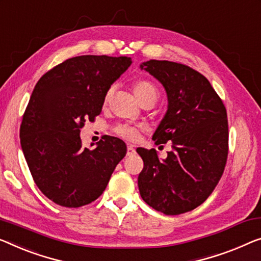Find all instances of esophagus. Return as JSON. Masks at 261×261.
Segmentation results:
<instances>
[{
    "instance_id": "1",
    "label": "esophagus",
    "mask_w": 261,
    "mask_h": 261,
    "mask_svg": "<svg viewBox=\"0 0 261 261\" xmlns=\"http://www.w3.org/2000/svg\"><path fill=\"white\" fill-rule=\"evenodd\" d=\"M135 153H136L135 147L132 146V145H129V146H127V152H126V154H127V155H134Z\"/></svg>"
}]
</instances>
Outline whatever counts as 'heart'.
<instances>
[{"instance_id": "heart-1", "label": "heart", "mask_w": 261, "mask_h": 261, "mask_svg": "<svg viewBox=\"0 0 261 261\" xmlns=\"http://www.w3.org/2000/svg\"><path fill=\"white\" fill-rule=\"evenodd\" d=\"M134 92L139 103L142 100L146 98H154L157 99L158 97V90L154 85L149 81H139L134 85ZM111 95V90H109L106 95V100L109 99V97ZM116 134L124 139H127V141L134 142L138 138L139 131H141V127L135 126V125H127V124H123V125H118L115 129Z\"/></svg>"}]
</instances>
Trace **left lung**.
Masks as SVG:
<instances>
[{
  "label": "left lung",
  "instance_id": "obj_1",
  "mask_svg": "<svg viewBox=\"0 0 261 261\" xmlns=\"http://www.w3.org/2000/svg\"><path fill=\"white\" fill-rule=\"evenodd\" d=\"M141 69L161 82L168 110L154 131L155 144L171 143L168 157L138 147L143 200L168 216L192 211L207 199L223 176L228 153L227 114L206 77L188 65L150 60Z\"/></svg>",
  "mask_w": 261,
  "mask_h": 261
}]
</instances>
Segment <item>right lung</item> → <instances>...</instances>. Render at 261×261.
I'll return each instance as SVG.
<instances>
[{
    "instance_id": "right-lung-1",
    "label": "right lung",
    "mask_w": 261,
    "mask_h": 261,
    "mask_svg": "<svg viewBox=\"0 0 261 261\" xmlns=\"http://www.w3.org/2000/svg\"><path fill=\"white\" fill-rule=\"evenodd\" d=\"M131 63L125 56L72 57L35 85L19 138L37 188L54 203L80 207L96 200L125 157L126 145L119 138L107 136L88 149L80 132L85 120L100 114L111 84Z\"/></svg>"
}]
</instances>
